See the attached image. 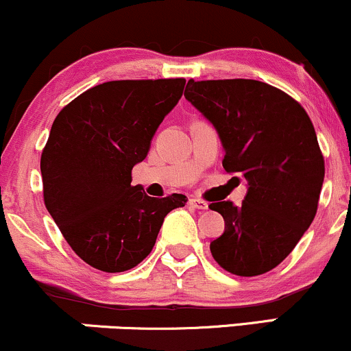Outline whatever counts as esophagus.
<instances>
[{
  "label": "esophagus",
  "instance_id": "1",
  "mask_svg": "<svg viewBox=\"0 0 351 351\" xmlns=\"http://www.w3.org/2000/svg\"><path fill=\"white\" fill-rule=\"evenodd\" d=\"M189 206L195 208V209H201V211H204V209H208V203L203 199H198V198H191L189 199Z\"/></svg>",
  "mask_w": 351,
  "mask_h": 351
}]
</instances>
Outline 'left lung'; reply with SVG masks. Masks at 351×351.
I'll use <instances>...</instances> for the list:
<instances>
[{
    "instance_id": "8db88e82",
    "label": "left lung",
    "mask_w": 351,
    "mask_h": 351,
    "mask_svg": "<svg viewBox=\"0 0 351 351\" xmlns=\"http://www.w3.org/2000/svg\"><path fill=\"white\" fill-rule=\"evenodd\" d=\"M184 97L215 125L224 170L247 181L243 204L209 206L224 217L213 257L236 276L272 271L317 215L325 162L312 120L291 95L252 79H189Z\"/></svg>"
}]
</instances>
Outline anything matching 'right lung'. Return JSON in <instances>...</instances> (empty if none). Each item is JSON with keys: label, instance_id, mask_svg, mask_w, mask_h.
<instances>
[{"label": "right lung", "instance_id": "obj_1", "mask_svg": "<svg viewBox=\"0 0 351 351\" xmlns=\"http://www.w3.org/2000/svg\"><path fill=\"white\" fill-rule=\"evenodd\" d=\"M184 79L110 80L67 104L41 155L44 204L84 263L104 272L138 265L165 216L184 206L173 193L152 198L132 186L156 128L183 95Z\"/></svg>", "mask_w": 351, "mask_h": 351}]
</instances>
